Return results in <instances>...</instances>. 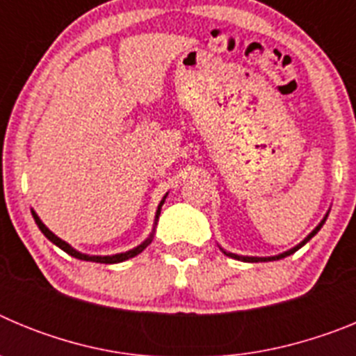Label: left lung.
Wrapping results in <instances>:
<instances>
[{
    "label": "left lung",
    "mask_w": 356,
    "mask_h": 356,
    "mask_svg": "<svg viewBox=\"0 0 356 356\" xmlns=\"http://www.w3.org/2000/svg\"><path fill=\"white\" fill-rule=\"evenodd\" d=\"M328 213H330V210L328 212L325 213V217H323V219H321V222L319 225L316 226V228L312 229V232H310V234L307 235V237L303 238V241L300 242V244H296L294 248H291V250H287V251H284V253H278V254H273V257H248V254H237V253H232V251H226L225 248H221L219 246V250L222 251V253L226 254V257H229V259H235V260H242V262H271V260H280V259H285V257H289V254H292V253H296V251L300 250V248H303L305 244H307L308 241H310V238L314 237V235L317 234V232H319L321 228H323V225H325V221H326V217H328Z\"/></svg>",
    "instance_id": "8db88e82"
}]
</instances>
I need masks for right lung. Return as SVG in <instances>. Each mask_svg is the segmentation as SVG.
Wrapping results in <instances>:
<instances>
[{
    "label": "right lung",
    "instance_id": "1",
    "mask_svg": "<svg viewBox=\"0 0 356 356\" xmlns=\"http://www.w3.org/2000/svg\"><path fill=\"white\" fill-rule=\"evenodd\" d=\"M165 197H168V194L162 197V201L159 203V209H156L155 212V222H153V229H151V234L147 235V238L144 242H140L139 246L131 248V250L128 251H122V253H115V254H87V253H81V251L74 250V248L71 246V244H67L65 241H62L60 237H56L55 234H53L51 229L48 228V226L44 225L42 221H40V217L37 216L35 210H31V216H33V219H35L37 226H39V229L42 232L46 237L49 238V241L55 244V246L60 248L62 251H65L67 254H71V257H74V259H80V260H87V262H99V264H119V262H124V260L128 259H134V257H137L139 253H143L144 250H146L147 246L151 244V241H153V235H155V228H156V222H159V216H160V210H162V205L163 201H165Z\"/></svg>",
    "mask_w": 356,
    "mask_h": 356
}]
</instances>
